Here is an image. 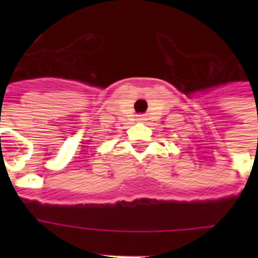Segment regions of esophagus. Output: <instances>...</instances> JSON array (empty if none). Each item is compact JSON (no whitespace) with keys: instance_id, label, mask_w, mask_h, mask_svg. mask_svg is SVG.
I'll list each match as a JSON object with an SVG mask.
<instances>
[{"instance_id":"obj_1","label":"esophagus","mask_w":258,"mask_h":258,"mask_svg":"<svg viewBox=\"0 0 258 258\" xmlns=\"http://www.w3.org/2000/svg\"><path fill=\"white\" fill-rule=\"evenodd\" d=\"M137 120H138V121H145L146 118L144 117V116H142V114H140V116H138V117H137Z\"/></svg>"}]
</instances>
